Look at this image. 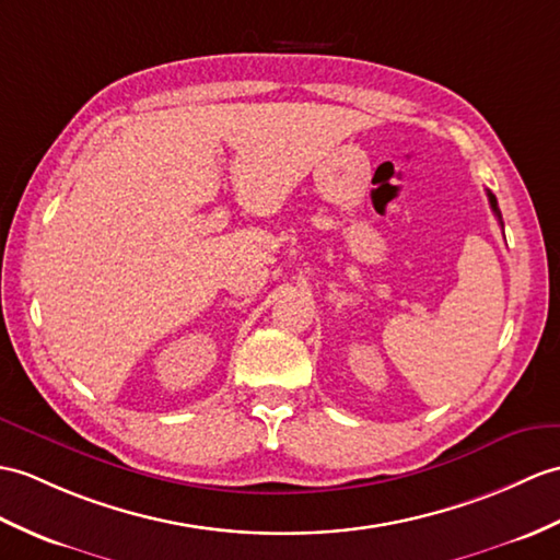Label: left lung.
<instances>
[{
	"instance_id": "1",
	"label": "left lung",
	"mask_w": 560,
	"mask_h": 560,
	"mask_svg": "<svg viewBox=\"0 0 560 560\" xmlns=\"http://www.w3.org/2000/svg\"><path fill=\"white\" fill-rule=\"evenodd\" d=\"M487 195H489V205H491V210H493V214L499 217V224L503 226V221H501V212H499V202H497V198H493V192H489L487 190Z\"/></svg>"
}]
</instances>
